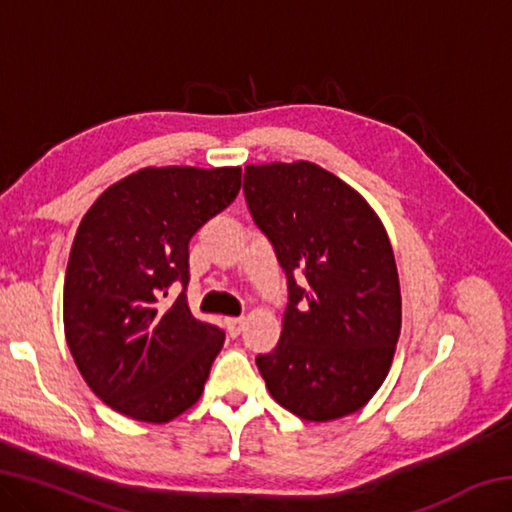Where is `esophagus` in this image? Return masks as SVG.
I'll use <instances>...</instances> for the list:
<instances>
[{
  "instance_id": "1",
  "label": "esophagus",
  "mask_w": 512,
  "mask_h": 512,
  "mask_svg": "<svg viewBox=\"0 0 512 512\" xmlns=\"http://www.w3.org/2000/svg\"><path fill=\"white\" fill-rule=\"evenodd\" d=\"M225 325H228V332H230V336L232 339H235V336H239L241 332H244V325H246V318H228L225 320Z\"/></svg>"
}]
</instances>
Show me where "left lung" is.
<instances>
[{"label":"left lung","mask_w":512,"mask_h":512,"mask_svg":"<svg viewBox=\"0 0 512 512\" xmlns=\"http://www.w3.org/2000/svg\"><path fill=\"white\" fill-rule=\"evenodd\" d=\"M244 194L289 289L280 341L255 359L268 393L311 422L359 411L386 379L402 327L384 225L350 185L302 160L248 164Z\"/></svg>","instance_id":"8db88e82"}]
</instances>
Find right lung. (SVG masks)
I'll list each match as a JSON object with an SVG mask.
<instances>
[{
  "label": "right lung",
  "mask_w": 512,
  "mask_h": 512,
  "mask_svg": "<svg viewBox=\"0 0 512 512\" xmlns=\"http://www.w3.org/2000/svg\"><path fill=\"white\" fill-rule=\"evenodd\" d=\"M241 167H146L103 192L69 253L63 316L92 393L162 424L198 402L225 332L187 305L189 241L235 201ZM184 291L164 306L171 283Z\"/></svg>",
  "instance_id": "1"
}]
</instances>
